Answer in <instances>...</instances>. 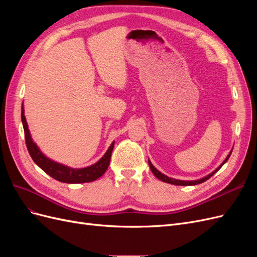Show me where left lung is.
<instances>
[{
    "mask_svg": "<svg viewBox=\"0 0 257 257\" xmlns=\"http://www.w3.org/2000/svg\"><path fill=\"white\" fill-rule=\"evenodd\" d=\"M232 151V150H231ZM231 151L229 152V154L227 155V158L224 160V162L222 163V164L217 167L215 170H213V172L211 173V174H209L208 176H206V177H204V178H201V179H198V180H193V181H184V180H177V179H173V178H169V177H167V176H165L164 174H162V173H160L159 170L155 168L152 164H151V162L149 161V166H150V169H151V172L154 174V176L157 177L158 179H160L161 181H163V182H166V183H170V184H175V185H185V186H188V185H195V184H199V183H203V182H205V181H207L209 178H211L217 170H219L225 163L227 162V160L229 159V157H230V154H231Z\"/></svg>",
    "mask_w": 257,
    "mask_h": 257,
    "instance_id": "left-lung-1",
    "label": "left lung"
}]
</instances>
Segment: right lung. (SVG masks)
<instances>
[{"instance_id": "right-lung-1", "label": "right lung", "mask_w": 257, "mask_h": 257, "mask_svg": "<svg viewBox=\"0 0 257 257\" xmlns=\"http://www.w3.org/2000/svg\"><path fill=\"white\" fill-rule=\"evenodd\" d=\"M21 120L23 130H25L27 148L31 158H32L36 165L40 166L46 174H48L53 179L64 183H84L94 181L105 174L108 165H109L110 163L114 142L110 145L109 149H108L107 152L104 154V157L98 162H96L95 164L84 168H71L48 159L46 155L43 154V152L40 149H38L36 144L32 141V137H31L30 131L28 128V123L25 116L23 105L21 107Z\"/></svg>"}]
</instances>
